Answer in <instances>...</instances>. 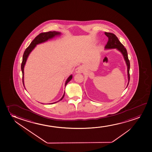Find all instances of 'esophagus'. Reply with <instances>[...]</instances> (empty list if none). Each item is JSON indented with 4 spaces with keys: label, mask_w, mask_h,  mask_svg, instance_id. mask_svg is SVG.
<instances>
[{
    "label": "esophagus",
    "mask_w": 152,
    "mask_h": 152,
    "mask_svg": "<svg viewBox=\"0 0 152 152\" xmlns=\"http://www.w3.org/2000/svg\"><path fill=\"white\" fill-rule=\"evenodd\" d=\"M83 71V67L82 66H79V67H77L75 69V72L76 73H82Z\"/></svg>",
    "instance_id": "esophagus-1"
}]
</instances>
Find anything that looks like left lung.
<instances>
[{"instance_id": "1", "label": "left lung", "mask_w": 152, "mask_h": 152, "mask_svg": "<svg viewBox=\"0 0 152 152\" xmlns=\"http://www.w3.org/2000/svg\"><path fill=\"white\" fill-rule=\"evenodd\" d=\"M105 35L108 38V41L105 46L104 48L106 49H111V48H116L118 50L122 53L125 60L126 61V64L127 66V73H128V86L129 80H130V74H129V69H130V62L128 59V53L127 50L124 48V45L121 43L120 41L114 34L110 32H105Z\"/></svg>"}]
</instances>
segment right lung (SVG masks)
Listing matches in <instances>:
<instances>
[{
    "label": "right lung",
    "instance_id": "obj_1",
    "mask_svg": "<svg viewBox=\"0 0 152 152\" xmlns=\"http://www.w3.org/2000/svg\"><path fill=\"white\" fill-rule=\"evenodd\" d=\"M60 33L59 32L56 31H49L47 32H43V33H41L39 34L38 36H37L35 39L31 42V43H30L29 46L26 48L25 51H24V54H23V60H22V64H21V69L22 71V74H23V83L24 86V66L25 65L26 63V60L27 59L29 55V53H31V51L34 49V48H35L36 46V45H37L38 44L41 43L43 42L48 41V39H51L53 38L55 36H57V35H60ZM72 78V75H71L69 76V78H67L66 81L65 82V86L66 85H67V83H69L71 79ZM64 94H65V92L64 93L63 96L61 97V99H60L59 101H60L63 99V97L64 96ZM59 101L55 102V103H51V104H53L55 103H57Z\"/></svg>",
    "mask_w": 152,
    "mask_h": 152
}]
</instances>
